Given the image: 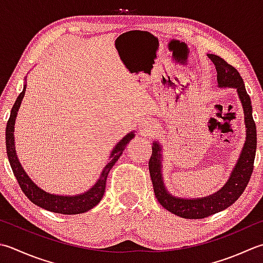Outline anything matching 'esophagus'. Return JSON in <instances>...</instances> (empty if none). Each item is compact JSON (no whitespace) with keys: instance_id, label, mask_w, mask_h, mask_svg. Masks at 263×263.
Segmentation results:
<instances>
[{"instance_id":"1","label":"esophagus","mask_w":263,"mask_h":263,"mask_svg":"<svg viewBox=\"0 0 263 263\" xmlns=\"http://www.w3.org/2000/svg\"><path fill=\"white\" fill-rule=\"evenodd\" d=\"M139 125H140V131L143 133H151L154 130L153 122L149 120H142Z\"/></svg>"}]
</instances>
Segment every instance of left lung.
I'll list each match as a JSON object with an SVG mask.
<instances>
[{
    "instance_id": "1",
    "label": "left lung",
    "mask_w": 263,
    "mask_h": 263,
    "mask_svg": "<svg viewBox=\"0 0 263 263\" xmlns=\"http://www.w3.org/2000/svg\"><path fill=\"white\" fill-rule=\"evenodd\" d=\"M217 69L219 87H234L244 110L246 140L240 156L231 172L228 181L215 194L200 198H180L167 192L162 174V147L158 141L153 143L152 157L149 159V172L154 193L159 204L170 212L184 219H204L229 208L245 190L253 172L256 151V126L252 116L251 98L245 89L244 81L237 69L217 54H208Z\"/></svg>"
}]
</instances>
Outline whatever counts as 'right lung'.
<instances>
[{
  "label": "right lung",
  "instance_id": "right-lung-1",
  "mask_svg": "<svg viewBox=\"0 0 263 263\" xmlns=\"http://www.w3.org/2000/svg\"><path fill=\"white\" fill-rule=\"evenodd\" d=\"M26 91V84L24 85L23 92L20 93L15 100L14 105L11 109V114H10V118L8 121L7 128H5V145H7V154L10 162V165L13 171V174L17 181L19 183L20 188L24 192V194L27 196V198L30 202L34 203L37 206L42 208L46 211H51L54 213L60 214H80L84 213L86 211L95 208L96 205L99 204L102 196L105 194L106 189V180L107 176L111 167L114 166V164L117 162V159L122 155L123 151H124L126 145L130 142L133 138H135V132H130L126 135L122 140L117 143L115 148L112 149V152L109 156V161H108L107 165L102 170L100 174V178L98 179V181L91 189L87 192L74 195V196H63V195H54L46 193L45 190L41 189L39 186L32 181L27 173L24 171V168L20 164L19 159L15 154V147H14V122L15 117H17V112L20 108V104L24 99Z\"/></svg>",
  "mask_w": 263,
  "mask_h": 263
}]
</instances>
